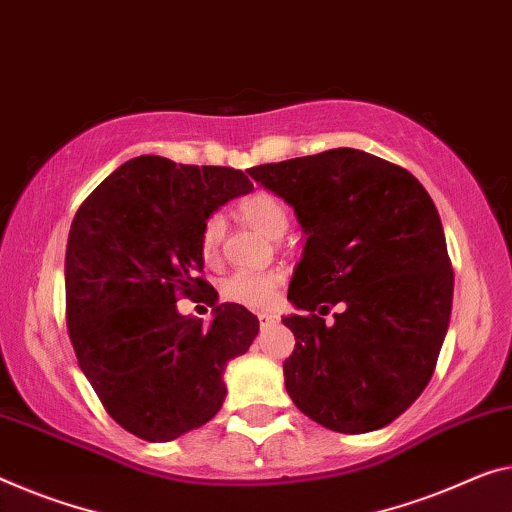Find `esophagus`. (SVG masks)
<instances>
[{"label": "esophagus", "instance_id": "1", "mask_svg": "<svg viewBox=\"0 0 512 512\" xmlns=\"http://www.w3.org/2000/svg\"><path fill=\"white\" fill-rule=\"evenodd\" d=\"M279 316H274V313H258V322H261V327L270 325V322H277Z\"/></svg>", "mask_w": 512, "mask_h": 512}]
</instances>
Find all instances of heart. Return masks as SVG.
Instances as JSON below:
<instances>
[{
  "mask_svg": "<svg viewBox=\"0 0 512 512\" xmlns=\"http://www.w3.org/2000/svg\"><path fill=\"white\" fill-rule=\"evenodd\" d=\"M240 217L267 238H281L286 233L290 217L288 208L272 192H251L238 203ZM226 222L222 215H210L201 226V254L208 263H215L224 245ZM283 281L281 270L265 272H233L222 281V297L229 302L249 306V309H267L277 300Z\"/></svg>",
  "mask_w": 512,
  "mask_h": 512,
  "instance_id": "heart-1",
  "label": "heart"
}]
</instances>
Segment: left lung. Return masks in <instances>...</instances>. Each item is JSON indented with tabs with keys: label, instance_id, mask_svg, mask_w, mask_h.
Returning a JSON list of instances; mask_svg holds the SVG:
<instances>
[{
	"label": "left lung",
	"instance_id": "obj_1",
	"mask_svg": "<svg viewBox=\"0 0 512 512\" xmlns=\"http://www.w3.org/2000/svg\"><path fill=\"white\" fill-rule=\"evenodd\" d=\"M247 174L290 203L309 235L288 288L304 313L283 318L295 334L286 391L329 430L389 426L428 387L451 318L453 267L430 194L407 169L355 148ZM336 303L344 311L327 328L319 313Z\"/></svg>",
	"mask_w": 512,
	"mask_h": 512
}]
</instances>
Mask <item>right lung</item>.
I'll return each mask as SVG.
<instances>
[{
  "label": "right lung",
  "mask_w": 512,
  "mask_h": 512,
  "mask_svg": "<svg viewBox=\"0 0 512 512\" xmlns=\"http://www.w3.org/2000/svg\"><path fill=\"white\" fill-rule=\"evenodd\" d=\"M254 190L231 167L139 155L77 210L66 247V325L107 414L146 442L201 428L224 403V368L245 355L258 318L215 304L201 277V226ZM180 296L216 306L208 326L175 311Z\"/></svg>",
  "instance_id": "1"
}]
</instances>
